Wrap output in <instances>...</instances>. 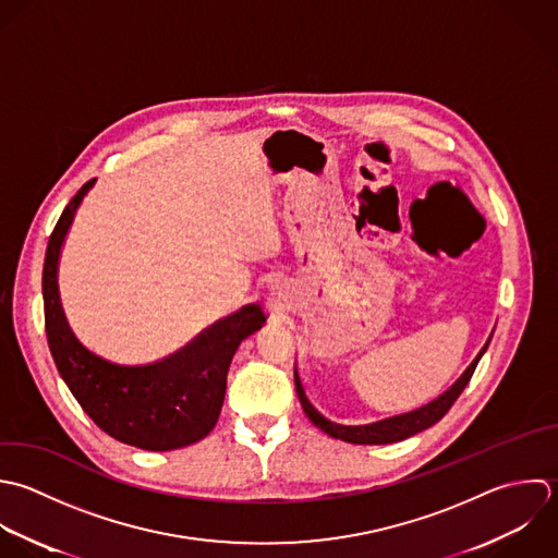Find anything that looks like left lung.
<instances>
[{
	"label": "left lung",
	"mask_w": 558,
	"mask_h": 558,
	"mask_svg": "<svg viewBox=\"0 0 558 558\" xmlns=\"http://www.w3.org/2000/svg\"><path fill=\"white\" fill-rule=\"evenodd\" d=\"M492 341V337H489ZM489 341L485 343V348L478 352V356L472 361V365L463 372V376L446 391L441 393L437 400L428 402L426 407L422 409H415L411 413H402V415H393V417H387V420H380V422H374V424H361V426H348V424H341L332 417H328L322 409L315 407V402L311 400L308 391L304 389V383L295 369V391H298V398L302 402V409L306 413V417L324 433H328L330 437L335 439H341V441H348V444H359V446H383V444H396V441H404L430 426H435L450 409L452 404L459 400V396L463 393V389L468 387V383L472 380L474 372H476V365L478 361L483 359V354L487 352L489 348Z\"/></svg>",
	"instance_id": "left-lung-1"
}]
</instances>
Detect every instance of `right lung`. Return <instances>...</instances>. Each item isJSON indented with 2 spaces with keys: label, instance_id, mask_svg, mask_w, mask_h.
<instances>
[{
  "label": "right lung",
  "instance_id": "right-lung-1",
  "mask_svg": "<svg viewBox=\"0 0 558 558\" xmlns=\"http://www.w3.org/2000/svg\"><path fill=\"white\" fill-rule=\"evenodd\" d=\"M93 184L95 178L64 206L45 252V332L53 363L84 413L112 439L154 452L191 446L215 428L232 356L265 324V308L247 304L151 365H119L84 348L66 324L56 274L64 234Z\"/></svg>",
  "mask_w": 558,
  "mask_h": 558
}]
</instances>
